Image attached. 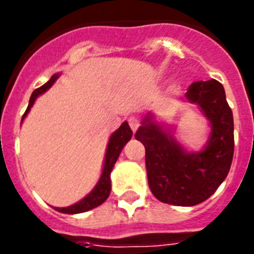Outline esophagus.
<instances>
[{
	"label": "esophagus",
	"mask_w": 254,
	"mask_h": 254,
	"mask_svg": "<svg viewBox=\"0 0 254 254\" xmlns=\"http://www.w3.org/2000/svg\"><path fill=\"white\" fill-rule=\"evenodd\" d=\"M127 123H129V127H131V130L134 131L137 130V127H139V120L135 117V116H130L129 119H127Z\"/></svg>",
	"instance_id": "1"
}]
</instances>
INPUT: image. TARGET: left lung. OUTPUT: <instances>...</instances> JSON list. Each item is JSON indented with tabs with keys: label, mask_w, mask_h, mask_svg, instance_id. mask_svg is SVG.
<instances>
[{
	"label": "left lung",
	"mask_w": 254,
	"mask_h": 254,
	"mask_svg": "<svg viewBox=\"0 0 254 254\" xmlns=\"http://www.w3.org/2000/svg\"><path fill=\"white\" fill-rule=\"evenodd\" d=\"M185 100L196 105L208 120L211 131L200 151H189L174 130L153 113L142 119L135 139L146 150V171L151 192L162 203L182 207L207 200L223 183L233 158V115L219 81H195Z\"/></svg>",
	"instance_id": "left-lung-1"
}]
</instances>
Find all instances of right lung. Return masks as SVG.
Here are the masks:
<instances>
[{
    "instance_id": "1",
    "label": "right lung",
    "mask_w": 254,
    "mask_h": 254,
    "mask_svg": "<svg viewBox=\"0 0 254 254\" xmlns=\"http://www.w3.org/2000/svg\"><path fill=\"white\" fill-rule=\"evenodd\" d=\"M59 76H61V73H55V75H53L51 79H50L46 84H43L41 88H38V89H35V91L31 93V97H30L29 101V107H27L25 115L22 117V121L25 120V117L30 112L31 107L34 105L38 96H41L42 93H45L46 91H49L50 88L54 85V83L58 80V77ZM131 135H133V131H131L129 124H127V121L121 124V127H120L115 133H112V135L109 137V142H108L107 146V153H105V158H104L103 171H101L99 182L96 183L93 190L88 193L87 196H84L80 201H77L75 204L69 205V207H63V208H58L57 207L55 209L62 213L73 215V213L87 212L89 209H93L96 208V207H99L100 204H103L104 201L108 199V196H109V193H111L112 170H113L116 161L119 159V155L120 153H121V150L124 149V146L130 141Z\"/></svg>"
}]
</instances>
